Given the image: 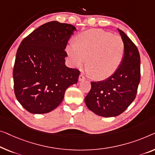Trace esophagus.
Wrapping results in <instances>:
<instances>
[{
	"label": "esophagus",
	"instance_id": "1",
	"mask_svg": "<svg viewBox=\"0 0 155 155\" xmlns=\"http://www.w3.org/2000/svg\"><path fill=\"white\" fill-rule=\"evenodd\" d=\"M85 79V77H84V75L83 74H81L79 75V77H78V80H79V81H84Z\"/></svg>",
	"mask_w": 155,
	"mask_h": 155
}]
</instances>
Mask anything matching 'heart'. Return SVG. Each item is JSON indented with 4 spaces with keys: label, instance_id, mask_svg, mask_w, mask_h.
<instances>
[{
    "label": "heart",
    "instance_id": "heart-1",
    "mask_svg": "<svg viewBox=\"0 0 155 155\" xmlns=\"http://www.w3.org/2000/svg\"><path fill=\"white\" fill-rule=\"evenodd\" d=\"M75 41L66 49L71 63L81 66L87 55L86 71L95 79L110 77L122 63L124 44L121 37L101 29H91L80 33Z\"/></svg>",
    "mask_w": 155,
    "mask_h": 155
}]
</instances>
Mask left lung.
I'll list each match as a JSON object with an SVG mask.
<instances>
[{"label": "left lung", "mask_w": 155, "mask_h": 155, "mask_svg": "<svg viewBox=\"0 0 155 155\" xmlns=\"http://www.w3.org/2000/svg\"><path fill=\"white\" fill-rule=\"evenodd\" d=\"M124 44L123 60L117 71L100 81H91V89L85 97V104L102 117L117 116L123 113L137 96L140 80V59L137 46L119 30Z\"/></svg>", "instance_id": "8db88e82"}]
</instances>
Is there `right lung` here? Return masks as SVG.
Wrapping results in <instances>:
<instances>
[{"label": "right lung", "instance_id": "add662e5", "mask_svg": "<svg viewBox=\"0 0 155 155\" xmlns=\"http://www.w3.org/2000/svg\"><path fill=\"white\" fill-rule=\"evenodd\" d=\"M74 31L72 25L53 21L21 42L13 69L14 90L18 102L31 114L55 109L67 88L78 82L80 71L64 64V49Z\"/></svg>", "mask_w": 155, "mask_h": 155}]
</instances>
